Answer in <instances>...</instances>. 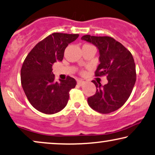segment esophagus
<instances>
[{
	"label": "esophagus",
	"mask_w": 155,
	"mask_h": 155,
	"mask_svg": "<svg viewBox=\"0 0 155 155\" xmlns=\"http://www.w3.org/2000/svg\"><path fill=\"white\" fill-rule=\"evenodd\" d=\"M84 81L81 80V79L77 80V84L79 85V86H81V85L84 84Z\"/></svg>",
	"instance_id": "obj_1"
}]
</instances>
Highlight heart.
Segmentation results:
<instances>
[{
  "mask_svg": "<svg viewBox=\"0 0 155 155\" xmlns=\"http://www.w3.org/2000/svg\"><path fill=\"white\" fill-rule=\"evenodd\" d=\"M81 74H84V70L81 71Z\"/></svg>",
  "mask_w": 155,
  "mask_h": 155,
  "instance_id": "heart-1",
  "label": "heart"
}]
</instances>
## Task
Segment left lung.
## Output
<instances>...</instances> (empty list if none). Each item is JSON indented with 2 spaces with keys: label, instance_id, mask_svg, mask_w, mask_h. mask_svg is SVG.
I'll return each instance as SVG.
<instances>
[{
  "label": "left lung",
  "instance_id": "8db88e82",
  "mask_svg": "<svg viewBox=\"0 0 155 155\" xmlns=\"http://www.w3.org/2000/svg\"><path fill=\"white\" fill-rule=\"evenodd\" d=\"M81 39L98 48L100 64L95 76H106L108 81L103 86L92 81L96 93L88 98L89 106L102 114L114 112L128 99L136 83V64L132 54L112 37L85 35Z\"/></svg>",
  "mask_w": 155,
  "mask_h": 155
}]
</instances>
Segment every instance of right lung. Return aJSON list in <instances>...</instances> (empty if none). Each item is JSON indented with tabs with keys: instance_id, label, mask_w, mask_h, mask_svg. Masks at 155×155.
Masks as SVG:
<instances>
[{
	"instance_id": "obj_1",
	"label": "right lung",
	"mask_w": 155,
	"mask_h": 155,
	"mask_svg": "<svg viewBox=\"0 0 155 155\" xmlns=\"http://www.w3.org/2000/svg\"><path fill=\"white\" fill-rule=\"evenodd\" d=\"M79 35L53 33L38 42L24 61L21 69V84L28 100L39 112L53 114L67 105L69 91L77 81L67 76L55 81L53 64L62 61L64 50Z\"/></svg>"
}]
</instances>
